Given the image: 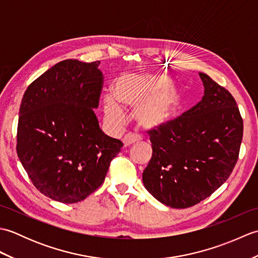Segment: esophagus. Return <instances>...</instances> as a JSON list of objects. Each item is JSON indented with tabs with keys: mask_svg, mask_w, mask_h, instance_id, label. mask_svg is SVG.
I'll list each match as a JSON object with an SVG mask.
<instances>
[{
	"mask_svg": "<svg viewBox=\"0 0 258 258\" xmlns=\"http://www.w3.org/2000/svg\"><path fill=\"white\" fill-rule=\"evenodd\" d=\"M122 141H123L124 147H128V146H131L132 144H135L136 142H138V138H136V136H135L134 134L128 133V134H126V135L124 136Z\"/></svg>",
	"mask_w": 258,
	"mask_h": 258,
	"instance_id": "obj_1",
	"label": "esophagus"
}]
</instances>
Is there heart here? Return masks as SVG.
<instances>
[{
  "label": "heart",
  "instance_id": "b5f03b06",
  "mask_svg": "<svg viewBox=\"0 0 258 258\" xmlns=\"http://www.w3.org/2000/svg\"><path fill=\"white\" fill-rule=\"evenodd\" d=\"M163 74L123 73L115 82L114 93L104 95V113L109 124L118 126L126 118L123 106L136 108V119L145 127H155L172 118L182 93L168 84Z\"/></svg>",
  "mask_w": 258,
  "mask_h": 258
}]
</instances>
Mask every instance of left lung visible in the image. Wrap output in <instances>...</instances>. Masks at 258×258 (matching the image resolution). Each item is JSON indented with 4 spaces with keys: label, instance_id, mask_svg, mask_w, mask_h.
<instances>
[{
    "label": "left lung",
    "instance_id": "8db88e82",
    "mask_svg": "<svg viewBox=\"0 0 258 258\" xmlns=\"http://www.w3.org/2000/svg\"><path fill=\"white\" fill-rule=\"evenodd\" d=\"M202 101L147 131L152 158L143 172L145 188L164 205L190 207L226 182L238 160L243 118L231 93L200 73Z\"/></svg>",
    "mask_w": 258,
    "mask_h": 258
}]
</instances>
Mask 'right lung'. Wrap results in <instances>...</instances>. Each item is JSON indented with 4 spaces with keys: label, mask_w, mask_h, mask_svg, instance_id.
<instances>
[{
    "label": "right lung",
    "mask_w": 258,
    "mask_h": 258,
    "mask_svg": "<svg viewBox=\"0 0 258 258\" xmlns=\"http://www.w3.org/2000/svg\"><path fill=\"white\" fill-rule=\"evenodd\" d=\"M100 61L65 59L27 87L19 113L16 152L32 183L73 204L103 184L122 149L100 128L94 109L103 85Z\"/></svg>",
    "instance_id": "obj_1"
}]
</instances>
